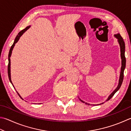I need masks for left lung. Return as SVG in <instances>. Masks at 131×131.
Returning a JSON list of instances; mask_svg holds the SVG:
<instances>
[{
	"label": "left lung",
	"instance_id": "left-lung-1",
	"mask_svg": "<svg viewBox=\"0 0 131 131\" xmlns=\"http://www.w3.org/2000/svg\"><path fill=\"white\" fill-rule=\"evenodd\" d=\"M114 36L117 39V41L119 44L120 46V56H121V59H122V67H121V71H120V77H119V84H118L117 87L113 91V92L111 93V95L108 96V97L107 98V99L106 100V102L108 100H109L110 99L112 98V96L114 95L115 93L117 92V91L119 90L121 85H122V84L123 83V78H124V71L125 68V64H126V59H125V43L124 40H123V39L122 38V37L120 36L119 34H117L114 35ZM81 102H83V103H85L86 104L88 105H90L89 103H85L82 100H81L79 98ZM104 103H101V104H99L97 105H99V104H103ZM95 104H93L94 105Z\"/></svg>",
	"mask_w": 131,
	"mask_h": 131
}]
</instances>
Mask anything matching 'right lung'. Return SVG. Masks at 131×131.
I'll use <instances>...</instances> for the list:
<instances>
[{
	"label": "right lung",
	"mask_w": 131,
	"mask_h": 131,
	"mask_svg": "<svg viewBox=\"0 0 131 131\" xmlns=\"http://www.w3.org/2000/svg\"><path fill=\"white\" fill-rule=\"evenodd\" d=\"M30 27H31V26H27L25 29H23V30H21V31L19 32V34H18V35H17L16 37L15 38V40H14V42L13 44H12V46L11 47V48H10V50H9V54H8V75L9 80V81H10V82L12 84V85H13V87H14V88H15V87H14V86L13 85V84H12V81H11V60H10V58H11V54H12V50H13V48H14L15 45V44L19 41L20 38V37L22 36V35H23V34L24 32H25L27 30V29H28L29 28H30ZM16 92L18 93V94L20 96V97L21 99L23 100V99L21 97V96L19 95V93L18 92H17V91H16Z\"/></svg>",
	"instance_id": "right-lung-1"
}]
</instances>
